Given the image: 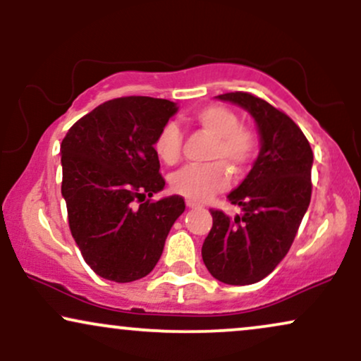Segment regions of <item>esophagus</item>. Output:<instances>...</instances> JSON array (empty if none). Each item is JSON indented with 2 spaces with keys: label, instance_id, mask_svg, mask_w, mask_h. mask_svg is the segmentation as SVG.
<instances>
[{
  "label": "esophagus",
  "instance_id": "34e87169",
  "mask_svg": "<svg viewBox=\"0 0 361 361\" xmlns=\"http://www.w3.org/2000/svg\"><path fill=\"white\" fill-rule=\"evenodd\" d=\"M186 207H188V208H202V207H200L198 203H195V202H190V200H188V202H186Z\"/></svg>",
  "mask_w": 361,
  "mask_h": 361
}]
</instances>
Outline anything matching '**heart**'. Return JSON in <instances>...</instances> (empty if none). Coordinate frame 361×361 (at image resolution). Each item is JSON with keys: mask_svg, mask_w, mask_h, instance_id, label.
I'll use <instances>...</instances> for the list:
<instances>
[{"mask_svg": "<svg viewBox=\"0 0 361 361\" xmlns=\"http://www.w3.org/2000/svg\"><path fill=\"white\" fill-rule=\"evenodd\" d=\"M193 121L213 136L207 165H188L175 171L170 186L190 202H204L230 183V171L245 175L258 158L262 140L252 126L241 125L235 109L225 104H208L196 109ZM153 148L166 165H175L183 149V131L175 121L163 123L154 136Z\"/></svg>", "mask_w": 361, "mask_h": 361, "instance_id": "obj_1", "label": "heart"}]
</instances>
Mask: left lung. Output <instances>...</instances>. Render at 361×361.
<instances>
[{
    "instance_id": "left-lung-1",
    "label": "left lung",
    "mask_w": 361,
    "mask_h": 361,
    "mask_svg": "<svg viewBox=\"0 0 361 361\" xmlns=\"http://www.w3.org/2000/svg\"><path fill=\"white\" fill-rule=\"evenodd\" d=\"M255 118L262 149L252 171L228 202L241 213L212 208L213 226L202 257L208 271L226 285H252L275 270L288 253L312 200L313 152L291 118L246 91L218 97Z\"/></svg>"
}]
</instances>
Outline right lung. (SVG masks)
Listing matches in <instances>:
<instances>
[{
  "label": "right lung",
  "instance_id": "obj_1",
  "mask_svg": "<svg viewBox=\"0 0 361 361\" xmlns=\"http://www.w3.org/2000/svg\"><path fill=\"white\" fill-rule=\"evenodd\" d=\"M176 104L149 97L104 102L61 141V195L85 262L104 280L128 283L158 263L181 196L153 202L165 186L153 141Z\"/></svg>",
  "mask_w": 361,
  "mask_h": 361
}]
</instances>
